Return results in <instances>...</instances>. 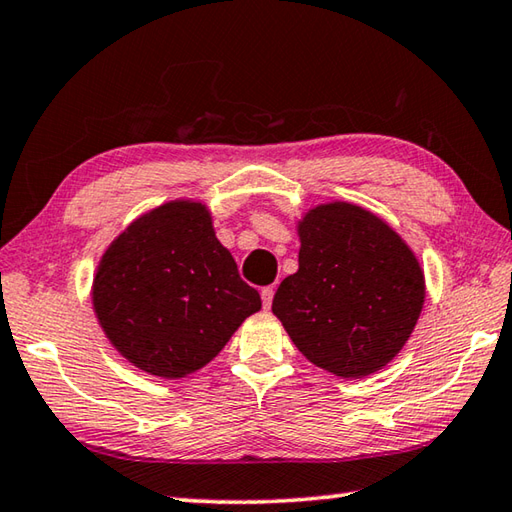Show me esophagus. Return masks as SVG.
Instances as JSON below:
<instances>
[{
    "label": "esophagus",
    "instance_id": "1",
    "mask_svg": "<svg viewBox=\"0 0 512 512\" xmlns=\"http://www.w3.org/2000/svg\"><path fill=\"white\" fill-rule=\"evenodd\" d=\"M273 297H275V288H273V286L262 288V302H264V308H270V304H273Z\"/></svg>",
    "mask_w": 512,
    "mask_h": 512
}]
</instances>
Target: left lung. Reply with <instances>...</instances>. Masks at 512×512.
Segmentation results:
<instances>
[{
  "mask_svg": "<svg viewBox=\"0 0 512 512\" xmlns=\"http://www.w3.org/2000/svg\"><path fill=\"white\" fill-rule=\"evenodd\" d=\"M299 268L279 284L273 315L310 364L342 379L393 362L426 299L419 259L373 210L326 202L297 219Z\"/></svg>",
  "mask_w": 512,
  "mask_h": 512,
  "instance_id": "8db88e82",
  "label": "left lung"
}]
</instances>
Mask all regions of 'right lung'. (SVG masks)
Returning <instances> with one entry per match:
<instances>
[{"instance_id":"obj_1","label":"right lung","mask_w":512,"mask_h":512,"mask_svg":"<svg viewBox=\"0 0 512 512\" xmlns=\"http://www.w3.org/2000/svg\"><path fill=\"white\" fill-rule=\"evenodd\" d=\"M90 302L117 353L159 379L213 362L262 308L199 199H170L133 219L99 257Z\"/></svg>"}]
</instances>
